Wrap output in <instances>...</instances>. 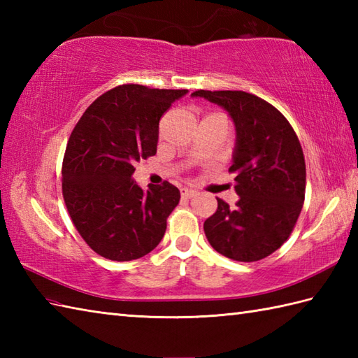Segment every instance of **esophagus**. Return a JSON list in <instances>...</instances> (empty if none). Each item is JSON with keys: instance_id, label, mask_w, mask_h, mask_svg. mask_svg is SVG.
Here are the masks:
<instances>
[{"instance_id": "34e87169", "label": "esophagus", "mask_w": 358, "mask_h": 358, "mask_svg": "<svg viewBox=\"0 0 358 358\" xmlns=\"http://www.w3.org/2000/svg\"><path fill=\"white\" fill-rule=\"evenodd\" d=\"M195 195H196L195 189H189V187H183V189H181V196H183V199H186V200L192 199V196H195Z\"/></svg>"}]
</instances>
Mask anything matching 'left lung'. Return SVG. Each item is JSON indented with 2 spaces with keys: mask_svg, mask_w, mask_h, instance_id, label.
I'll use <instances>...</instances> for the list:
<instances>
[{
  "mask_svg": "<svg viewBox=\"0 0 358 358\" xmlns=\"http://www.w3.org/2000/svg\"><path fill=\"white\" fill-rule=\"evenodd\" d=\"M229 112L237 144L229 172L235 208L217 199L204 234L217 252L237 262H258L283 245L305 201L306 164L301 144L283 113L243 90H195Z\"/></svg>",
  "mask_w": 358,
  "mask_h": 358,
  "instance_id": "obj_1",
  "label": "left lung"
}]
</instances>
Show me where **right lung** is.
<instances>
[{
    "mask_svg": "<svg viewBox=\"0 0 358 358\" xmlns=\"http://www.w3.org/2000/svg\"><path fill=\"white\" fill-rule=\"evenodd\" d=\"M186 89L121 85L89 106L67 141L63 199L87 246L112 262L154 250L180 201L173 185L149 186L131 177L134 164L157 154L159 118Z\"/></svg>",
    "mask_w": 358,
    "mask_h": 358,
    "instance_id": "obj_1",
    "label": "right lung"
}]
</instances>
